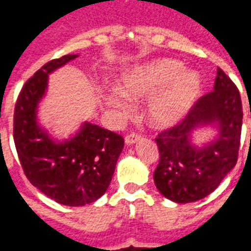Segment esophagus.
I'll use <instances>...</instances> for the list:
<instances>
[{"label": "esophagus", "instance_id": "1", "mask_svg": "<svg viewBox=\"0 0 251 251\" xmlns=\"http://www.w3.org/2000/svg\"><path fill=\"white\" fill-rule=\"evenodd\" d=\"M140 138H141V136H140L138 133H130V134H127V136L125 137L126 145H133V144H136Z\"/></svg>", "mask_w": 251, "mask_h": 251}]
</instances>
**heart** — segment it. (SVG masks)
Listing matches in <instances>:
<instances>
[{"label":"heart","instance_id":"obj_1","mask_svg":"<svg viewBox=\"0 0 251 251\" xmlns=\"http://www.w3.org/2000/svg\"><path fill=\"white\" fill-rule=\"evenodd\" d=\"M171 82L167 90L156 95L147 106V118L152 125L167 127L183 117L191 109L201 88V77L198 72L185 71L183 63L172 59L140 66L121 79L124 95L140 100ZM109 103L118 111L126 113V99L118 93L110 94Z\"/></svg>","mask_w":251,"mask_h":251}]
</instances>
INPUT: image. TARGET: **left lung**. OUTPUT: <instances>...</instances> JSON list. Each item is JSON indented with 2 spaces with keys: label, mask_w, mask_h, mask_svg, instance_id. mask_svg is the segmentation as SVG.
<instances>
[{
  "label": "left lung",
  "mask_w": 251,
  "mask_h": 251,
  "mask_svg": "<svg viewBox=\"0 0 251 251\" xmlns=\"http://www.w3.org/2000/svg\"><path fill=\"white\" fill-rule=\"evenodd\" d=\"M242 117L237 86L218 68L214 90L192 106L184 120L156 138L160 161L153 177L158 191L172 201L191 203L216 189L237 164ZM205 125L216 127L218 137L203 148L195 147L190 133Z\"/></svg>",
  "instance_id": "obj_1"
}]
</instances>
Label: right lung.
<instances>
[{
    "mask_svg": "<svg viewBox=\"0 0 251 251\" xmlns=\"http://www.w3.org/2000/svg\"><path fill=\"white\" fill-rule=\"evenodd\" d=\"M76 57L53 59L35 72L21 88L13 118L14 145L25 176L48 198L71 207L90 204L106 192L124 149L122 136L90 122L63 142L37 125L48 75Z\"/></svg>",
    "mask_w": 251,
    "mask_h": 251,
    "instance_id": "add662e5",
    "label": "right lung"
}]
</instances>
